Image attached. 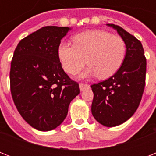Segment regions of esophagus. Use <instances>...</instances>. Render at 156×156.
I'll return each mask as SVG.
<instances>
[{"label": "esophagus", "mask_w": 156, "mask_h": 156, "mask_svg": "<svg viewBox=\"0 0 156 156\" xmlns=\"http://www.w3.org/2000/svg\"><path fill=\"white\" fill-rule=\"evenodd\" d=\"M90 86L89 85V84H84V83H80L79 84V89H80V90L82 91V90H84L85 89H88V88H90Z\"/></svg>", "instance_id": "esophagus-1"}]
</instances>
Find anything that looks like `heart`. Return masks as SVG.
<instances>
[{"instance_id":"heart-1","label":"heart","mask_w":156,"mask_h":156,"mask_svg":"<svg viewBox=\"0 0 156 156\" xmlns=\"http://www.w3.org/2000/svg\"><path fill=\"white\" fill-rule=\"evenodd\" d=\"M74 45L61 42L58 57L62 68L71 75L78 73L86 66L90 67L82 74L83 78L98 76L107 79L117 72L126 56L123 39L103 30H90L76 35Z\"/></svg>"}]
</instances>
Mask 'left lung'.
I'll return each mask as SVG.
<instances>
[{
    "mask_svg": "<svg viewBox=\"0 0 156 156\" xmlns=\"http://www.w3.org/2000/svg\"><path fill=\"white\" fill-rule=\"evenodd\" d=\"M107 25L116 30L123 39L126 53L114 75L91 85L94 93L91 112L99 123L113 127L126 122L139 106L145 87L147 61L138 39L119 26Z\"/></svg>",
    "mask_w": 156,
    "mask_h": 156,
    "instance_id": "obj_1",
    "label": "left lung"
}]
</instances>
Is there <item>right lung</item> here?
I'll return each instance as SVG.
<instances>
[{
    "label": "right lung",
    "mask_w": 156,
    "mask_h": 156,
    "mask_svg": "<svg viewBox=\"0 0 156 156\" xmlns=\"http://www.w3.org/2000/svg\"><path fill=\"white\" fill-rule=\"evenodd\" d=\"M71 28L48 26L21 40L11 61L10 90L23 118L40 131L56 129L79 94L58 57L61 39Z\"/></svg>",
    "instance_id": "obj_1"
}]
</instances>
